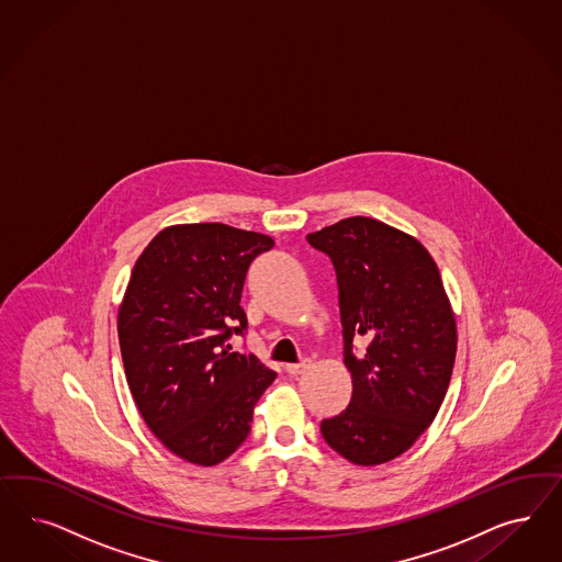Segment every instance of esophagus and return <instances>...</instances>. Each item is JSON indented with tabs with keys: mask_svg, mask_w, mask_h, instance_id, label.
<instances>
[{
	"mask_svg": "<svg viewBox=\"0 0 562 562\" xmlns=\"http://www.w3.org/2000/svg\"><path fill=\"white\" fill-rule=\"evenodd\" d=\"M308 360H304V362L300 363H288V366H285V372H288L290 376H297V374H302V372H304V370H308Z\"/></svg>",
	"mask_w": 562,
	"mask_h": 562,
	"instance_id": "1",
	"label": "esophagus"
}]
</instances>
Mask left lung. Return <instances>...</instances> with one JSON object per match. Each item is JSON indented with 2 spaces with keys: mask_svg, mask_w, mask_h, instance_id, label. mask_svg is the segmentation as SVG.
Returning a JSON list of instances; mask_svg holds the SVG:
<instances>
[{
  "mask_svg": "<svg viewBox=\"0 0 562 562\" xmlns=\"http://www.w3.org/2000/svg\"><path fill=\"white\" fill-rule=\"evenodd\" d=\"M339 288L351 401L323 419L326 445L356 465L405 453L432 424L453 374L457 325L435 258L416 237L370 217L308 234ZM362 338L356 355L352 341Z\"/></svg>",
  "mask_w": 562,
  "mask_h": 562,
  "instance_id": "left-lung-1",
  "label": "left lung"
}]
</instances>
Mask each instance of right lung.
<instances>
[{"mask_svg":"<svg viewBox=\"0 0 562 562\" xmlns=\"http://www.w3.org/2000/svg\"><path fill=\"white\" fill-rule=\"evenodd\" d=\"M272 246L225 223L171 225L130 274L117 312L127 386L150 432L188 463L211 468L234 453L277 376L227 345L248 326L246 272Z\"/></svg>","mask_w":562,"mask_h":562,"instance_id":"right-lung-1","label":"right lung"}]
</instances>
